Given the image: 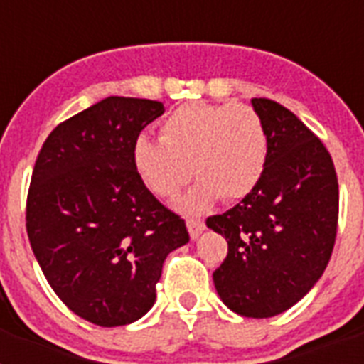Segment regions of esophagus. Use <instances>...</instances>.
Returning <instances> with one entry per match:
<instances>
[{"mask_svg": "<svg viewBox=\"0 0 364 364\" xmlns=\"http://www.w3.org/2000/svg\"><path fill=\"white\" fill-rule=\"evenodd\" d=\"M187 228H188V234H191V238L196 240L202 234V230L205 228L204 221L198 219V217H187Z\"/></svg>", "mask_w": 364, "mask_h": 364, "instance_id": "obj_1", "label": "esophagus"}]
</instances>
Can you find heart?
<instances>
[{"label": "heart", "mask_w": 364, "mask_h": 364, "mask_svg": "<svg viewBox=\"0 0 364 364\" xmlns=\"http://www.w3.org/2000/svg\"><path fill=\"white\" fill-rule=\"evenodd\" d=\"M266 156L264 122L243 104H183L160 122V139L139 136L132 145L139 181L159 198H173L193 171L200 177L177 202L187 213L204 211L219 198H245L264 173Z\"/></svg>", "instance_id": "1"}]
</instances>
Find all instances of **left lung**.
Returning a JSON list of instances; mask_svg holds the SVG:
<instances>
[{"label": "left lung", "instance_id": "8db88e82", "mask_svg": "<svg viewBox=\"0 0 364 364\" xmlns=\"http://www.w3.org/2000/svg\"><path fill=\"white\" fill-rule=\"evenodd\" d=\"M264 122L268 156L253 193L205 225L225 236L213 272L221 300L245 317H274L321 277L338 228V177L327 147L287 107L251 100Z\"/></svg>", "mask_w": 364, "mask_h": 364}]
</instances>
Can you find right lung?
<instances>
[{"label":"right lung","instance_id":"right-lung-1","mask_svg":"<svg viewBox=\"0 0 364 364\" xmlns=\"http://www.w3.org/2000/svg\"><path fill=\"white\" fill-rule=\"evenodd\" d=\"M162 113L160 102L109 96L60 122L33 166L26 202L33 255L58 299L100 327L145 316L166 257L188 242L185 221L132 164V145Z\"/></svg>","mask_w":364,"mask_h":364}]
</instances>
